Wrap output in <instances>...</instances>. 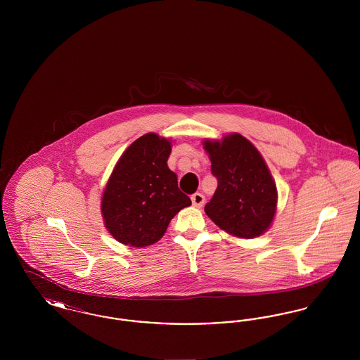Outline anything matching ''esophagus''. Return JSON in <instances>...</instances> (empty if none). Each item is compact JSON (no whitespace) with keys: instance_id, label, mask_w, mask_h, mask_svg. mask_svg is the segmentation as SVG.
<instances>
[{"instance_id":"1","label":"esophagus","mask_w":360,"mask_h":360,"mask_svg":"<svg viewBox=\"0 0 360 360\" xmlns=\"http://www.w3.org/2000/svg\"><path fill=\"white\" fill-rule=\"evenodd\" d=\"M191 202L195 207H202L204 202H205V197L201 193H194L191 195Z\"/></svg>"}]
</instances>
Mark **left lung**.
Segmentation results:
<instances>
[{"mask_svg": "<svg viewBox=\"0 0 360 360\" xmlns=\"http://www.w3.org/2000/svg\"><path fill=\"white\" fill-rule=\"evenodd\" d=\"M217 188L205 205L207 217L225 232L254 239L273 223L276 186L255 146L239 134L205 140Z\"/></svg>", "mask_w": 360, "mask_h": 360, "instance_id": "left-lung-1", "label": "left lung"}]
</instances>
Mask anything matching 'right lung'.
<instances>
[{
    "instance_id": "obj_1",
    "label": "right lung",
    "mask_w": 360,
    "mask_h": 360,
    "mask_svg": "<svg viewBox=\"0 0 360 360\" xmlns=\"http://www.w3.org/2000/svg\"><path fill=\"white\" fill-rule=\"evenodd\" d=\"M172 141L156 134L135 140L121 155L103 190L101 212L109 233L132 247L160 239L172 217L191 205L167 166Z\"/></svg>"
}]
</instances>
